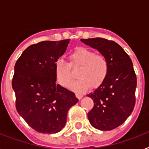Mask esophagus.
Wrapping results in <instances>:
<instances>
[{"label":"esophagus","instance_id":"1","mask_svg":"<svg viewBox=\"0 0 149 149\" xmlns=\"http://www.w3.org/2000/svg\"><path fill=\"white\" fill-rule=\"evenodd\" d=\"M76 97H77V98H78V99L79 100H80L81 99L82 97H84V95H83V94H80V93H76Z\"/></svg>","mask_w":149,"mask_h":149}]
</instances>
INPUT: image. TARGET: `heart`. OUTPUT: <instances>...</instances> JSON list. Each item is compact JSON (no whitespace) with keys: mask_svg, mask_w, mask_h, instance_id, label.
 I'll use <instances>...</instances> for the list:
<instances>
[{"mask_svg":"<svg viewBox=\"0 0 149 149\" xmlns=\"http://www.w3.org/2000/svg\"><path fill=\"white\" fill-rule=\"evenodd\" d=\"M70 63L63 58L55 63V72L58 83L76 92L86 91L91 86L97 88L106 79L109 71V63L104 55L85 47L77 48L70 55ZM79 68L77 76L79 79L70 85L73 74L71 70Z\"/></svg>","mask_w":149,"mask_h":149,"instance_id":"obj_1","label":"heart"}]
</instances>
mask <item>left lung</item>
<instances>
[{"mask_svg":"<svg viewBox=\"0 0 149 149\" xmlns=\"http://www.w3.org/2000/svg\"><path fill=\"white\" fill-rule=\"evenodd\" d=\"M81 41L104 55L109 63L106 79L87 95L94 103L88 119L97 129L113 130L127 120L135 105L137 77L132 59L113 41L103 38Z\"/></svg>","mask_w":149,"mask_h":149,"instance_id":"left-lung-1","label":"left lung"}]
</instances>
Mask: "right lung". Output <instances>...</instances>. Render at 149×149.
Instances as JSON below:
<instances>
[{"label":"right lung","mask_w":149,"mask_h":149,"mask_svg":"<svg viewBox=\"0 0 149 149\" xmlns=\"http://www.w3.org/2000/svg\"><path fill=\"white\" fill-rule=\"evenodd\" d=\"M69 39L42 41L23 52L15 65L12 87L17 113L35 131L55 134L65 126L70 108L78 102L74 93L56 84L55 63Z\"/></svg>","instance_id":"right-lung-1"}]
</instances>
